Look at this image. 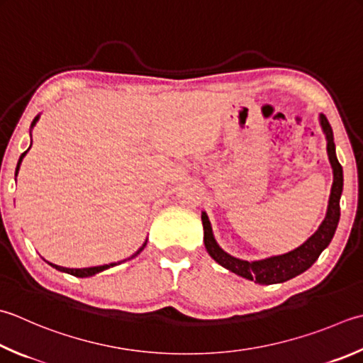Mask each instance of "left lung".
Wrapping results in <instances>:
<instances>
[{"instance_id":"8db88e82","label":"left lung","mask_w":363,"mask_h":363,"mask_svg":"<svg viewBox=\"0 0 363 363\" xmlns=\"http://www.w3.org/2000/svg\"><path fill=\"white\" fill-rule=\"evenodd\" d=\"M319 125H321L325 135V141H328V155L333 173L328 212H325L323 223L319 225V228L302 245L294 248V250L264 259L245 261L231 257L230 253H226L217 244L214 233H212L209 217L203 211L201 222L204 230V247L211 255V258L218 262L220 266L242 277V279L259 283V285H275V283L288 281L307 271V269L313 266V262L319 258V255L323 253L324 248L330 244L340 222V198H342L343 191V168L340 165L335 154L332 127L324 115H319Z\"/></svg>"}]
</instances>
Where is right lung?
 <instances>
[{
    "mask_svg": "<svg viewBox=\"0 0 363 363\" xmlns=\"http://www.w3.org/2000/svg\"><path fill=\"white\" fill-rule=\"evenodd\" d=\"M39 118H40V115H38L35 116L34 119H33V123H31V129H30V135H31V130H33V127L35 125V123H38L39 121ZM31 145H33V141H31ZM31 145H30V147H31ZM30 147L26 149V151L20 155V159H18V163H17V168H16V177H17V174H18V169H20V165H21V160H23V157L26 155V152L30 151ZM146 242H147V239L145 240V244L141 245L137 252H135L130 258H127V259H132V258H135V257H138V255L143 252V248L146 247ZM127 259H123V261H118V262H110V264H104V266H94V267H83V269H69V267H62V266H56V264H52V262H48L50 266L52 267H55L56 271H60V272H66V274H70V275H74V277H80V279H84V277H92V275H96V274H99V272H104V271H106V269H110V267H113V266H118V264H121V262H125Z\"/></svg>",
    "mask_w": 363,
    "mask_h": 363,
    "instance_id": "1",
    "label": "right lung"
}]
</instances>
